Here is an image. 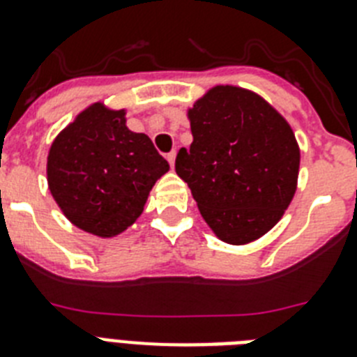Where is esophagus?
<instances>
[{"label":"esophagus","instance_id":"obj_1","mask_svg":"<svg viewBox=\"0 0 357 357\" xmlns=\"http://www.w3.org/2000/svg\"><path fill=\"white\" fill-rule=\"evenodd\" d=\"M167 160H169L170 167H172V169H174V163H176V151L169 152V154H167Z\"/></svg>","mask_w":357,"mask_h":357}]
</instances>
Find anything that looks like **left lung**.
Returning a JSON list of instances; mask_svg holds the SVG:
<instances>
[{
  "mask_svg": "<svg viewBox=\"0 0 357 357\" xmlns=\"http://www.w3.org/2000/svg\"><path fill=\"white\" fill-rule=\"evenodd\" d=\"M194 142L176 158L203 220L221 241L247 245L283 218L298 188L299 145L259 94L215 85L187 110Z\"/></svg>",
  "mask_w": 357,
  "mask_h": 357,
  "instance_id": "left-lung-1",
  "label": "left lung"
}]
</instances>
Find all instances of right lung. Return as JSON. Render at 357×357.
Listing matches in <instances>:
<instances>
[{"label":"right lung","instance_id":"add662e5","mask_svg":"<svg viewBox=\"0 0 357 357\" xmlns=\"http://www.w3.org/2000/svg\"><path fill=\"white\" fill-rule=\"evenodd\" d=\"M127 110L98 101L77 114L50 145L47 183L72 225L114 238L142 215L169 163L151 137L127 127Z\"/></svg>","mask_w":357,"mask_h":357}]
</instances>
